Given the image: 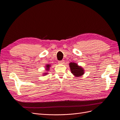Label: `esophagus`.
<instances>
[{
	"mask_svg": "<svg viewBox=\"0 0 120 120\" xmlns=\"http://www.w3.org/2000/svg\"><path fill=\"white\" fill-rule=\"evenodd\" d=\"M64 62V60H62L59 61V62H58V63H59V64H63Z\"/></svg>",
	"mask_w": 120,
	"mask_h": 120,
	"instance_id": "esophagus-1",
	"label": "esophagus"
}]
</instances>
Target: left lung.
<instances>
[{
  "label": "left lung",
  "mask_w": 120,
  "mask_h": 120,
  "mask_svg": "<svg viewBox=\"0 0 120 120\" xmlns=\"http://www.w3.org/2000/svg\"><path fill=\"white\" fill-rule=\"evenodd\" d=\"M70 67L71 73L76 77H79L84 74L82 68L78 66L77 64L71 63L70 64Z\"/></svg>",
  "instance_id": "left-lung-1"
}]
</instances>
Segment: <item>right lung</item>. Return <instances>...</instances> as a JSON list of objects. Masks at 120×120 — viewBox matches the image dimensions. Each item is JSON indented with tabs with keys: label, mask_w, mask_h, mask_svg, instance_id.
Masks as SVG:
<instances>
[{
	"label": "right lung",
	"mask_w": 120,
	"mask_h": 120,
	"mask_svg": "<svg viewBox=\"0 0 120 120\" xmlns=\"http://www.w3.org/2000/svg\"><path fill=\"white\" fill-rule=\"evenodd\" d=\"M49 67H50V65L49 64H47L46 65V70L47 71H49Z\"/></svg>",
	"instance_id": "1"
}]
</instances>
